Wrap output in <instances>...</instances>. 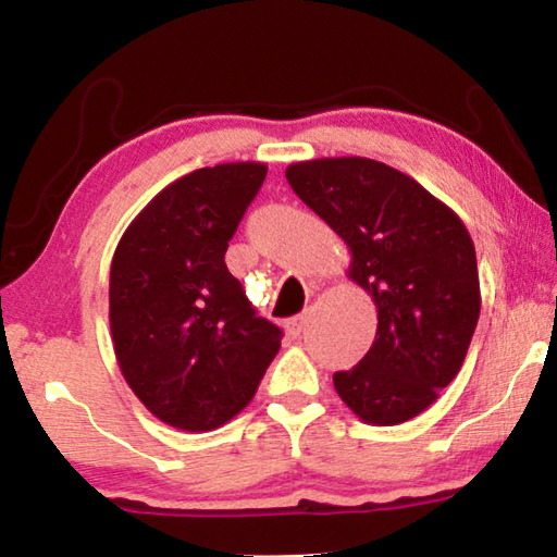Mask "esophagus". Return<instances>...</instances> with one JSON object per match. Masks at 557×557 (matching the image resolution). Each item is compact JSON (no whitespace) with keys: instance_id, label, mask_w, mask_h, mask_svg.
<instances>
[{"instance_id":"1","label":"esophagus","mask_w":557,"mask_h":557,"mask_svg":"<svg viewBox=\"0 0 557 557\" xmlns=\"http://www.w3.org/2000/svg\"><path fill=\"white\" fill-rule=\"evenodd\" d=\"M307 326V314H299V317H292V319H287L285 322V329H287V334L289 336H299L301 334V329Z\"/></svg>"}]
</instances>
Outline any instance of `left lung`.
<instances>
[{
	"label": "left lung",
	"instance_id": "obj_1",
	"mask_svg": "<svg viewBox=\"0 0 557 557\" xmlns=\"http://www.w3.org/2000/svg\"><path fill=\"white\" fill-rule=\"evenodd\" d=\"M285 176L346 243V275L379 312L369 354L334 373L338 398L369 425L418 418L455 381L479 322L467 225L412 176L375 159H309L289 164Z\"/></svg>",
	"mask_w": 557,
	"mask_h": 557
}]
</instances>
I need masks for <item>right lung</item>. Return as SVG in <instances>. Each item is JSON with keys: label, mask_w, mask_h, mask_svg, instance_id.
<instances>
[{"label": "right lung", "mask_w": 557, "mask_h": 557, "mask_svg": "<svg viewBox=\"0 0 557 557\" xmlns=\"http://www.w3.org/2000/svg\"><path fill=\"white\" fill-rule=\"evenodd\" d=\"M262 162L203 166L162 188L110 265V334L122 375L157 420L209 432L252 400L282 332L256 314L225 250L265 182Z\"/></svg>", "instance_id": "1"}]
</instances>
